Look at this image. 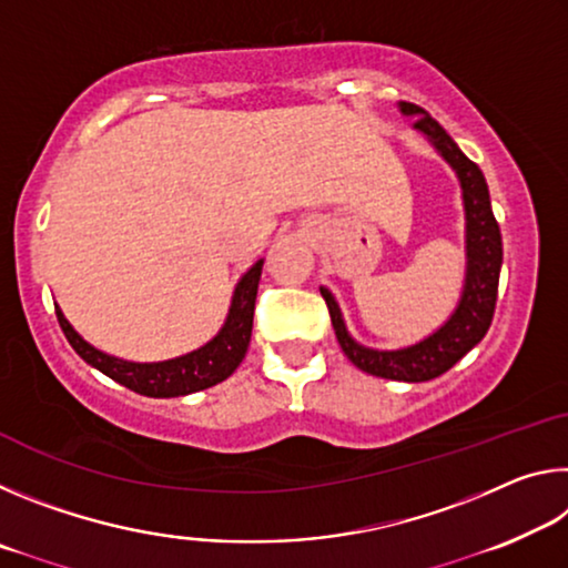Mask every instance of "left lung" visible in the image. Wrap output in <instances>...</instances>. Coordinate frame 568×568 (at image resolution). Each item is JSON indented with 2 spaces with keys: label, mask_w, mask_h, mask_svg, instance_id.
Masks as SVG:
<instances>
[{
  "label": "left lung",
  "mask_w": 568,
  "mask_h": 568,
  "mask_svg": "<svg viewBox=\"0 0 568 568\" xmlns=\"http://www.w3.org/2000/svg\"><path fill=\"white\" fill-rule=\"evenodd\" d=\"M400 112L416 118V122H413L416 130L426 134L434 142V148L446 158L448 165L456 170L460 190H464L468 267L460 303L444 328H438L430 338L420 341L418 345H410V348L403 351H371L355 343L348 331H345L341 307L333 301V295L325 287H321V295L325 297V305H328L333 331L338 335L341 348L348 355V361L355 368L388 381L423 383L438 378L440 373L454 368L476 343H480L486 331L491 328L504 245L501 230H498L491 210V197H488L486 178L480 168L458 150L456 142L450 140V134L426 110L418 108V104L400 102Z\"/></svg>",
  "instance_id": "1"
}]
</instances>
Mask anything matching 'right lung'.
Listing matches in <instances>:
<instances>
[{"label":"right lung","mask_w":568,"mask_h":568,"mask_svg":"<svg viewBox=\"0 0 568 568\" xmlns=\"http://www.w3.org/2000/svg\"><path fill=\"white\" fill-rule=\"evenodd\" d=\"M263 261H257L250 271L243 275V281L237 283L233 305H230L227 321L213 341L203 345L200 351H192L182 358L175 361H162V363H130L112 358V355L92 348L90 343H84L80 335L62 315L60 307L57 311V321L60 328L67 335L72 348L77 351L82 361H88L94 368L102 371L104 376L122 383L124 388H130L140 396L150 398H175L187 396V393L205 390L215 383L233 376V371L243 363L250 333H253V313H255V295L257 283H261Z\"/></svg>","instance_id":"right-lung-1"}]
</instances>
